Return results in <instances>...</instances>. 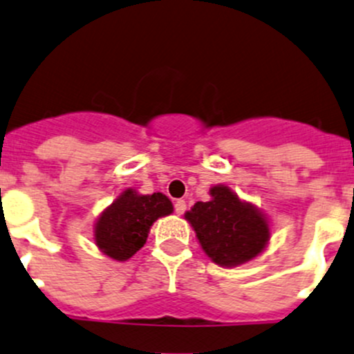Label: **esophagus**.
Listing matches in <instances>:
<instances>
[{
	"instance_id": "esophagus-1",
	"label": "esophagus",
	"mask_w": 354,
	"mask_h": 354,
	"mask_svg": "<svg viewBox=\"0 0 354 354\" xmlns=\"http://www.w3.org/2000/svg\"><path fill=\"white\" fill-rule=\"evenodd\" d=\"M185 210H187V202H185V200H176V202H174V212H176L178 215H183Z\"/></svg>"
}]
</instances>
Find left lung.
I'll return each mask as SVG.
<instances>
[{"mask_svg":"<svg viewBox=\"0 0 354 354\" xmlns=\"http://www.w3.org/2000/svg\"><path fill=\"white\" fill-rule=\"evenodd\" d=\"M208 202H196L185 214L203 252L222 268L258 258L270 243V221L254 203L241 200L227 185H215Z\"/></svg>","mask_w":354,"mask_h":354,"instance_id":"left-lung-1","label":"left lung"}]
</instances>
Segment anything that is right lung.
<instances>
[{"instance_id":"right-lung-1","label":"right lung","mask_w":354,"mask_h":354,"mask_svg":"<svg viewBox=\"0 0 354 354\" xmlns=\"http://www.w3.org/2000/svg\"><path fill=\"white\" fill-rule=\"evenodd\" d=\"M173 214V203L162 193L142 195L127 188L110 203L93 225L96 248L115 261H127L146 244L158 218Z\"/></svg>"}]
</instances>
